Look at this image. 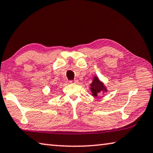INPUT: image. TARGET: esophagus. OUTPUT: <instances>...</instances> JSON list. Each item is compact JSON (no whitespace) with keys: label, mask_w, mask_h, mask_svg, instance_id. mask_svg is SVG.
<instances>
[{"label":"esophagus","mask_w":153,"mask_h":153,"mask_svg":"<svg viewBox=\"0 0 153 153\" xmlns=\"http://www.w3.org/2000/svg\"><path fill=\"white\" fill-rule=\"evenodd\" d=\"M70 83H71V84L78 83V80H72V81H70Z\"/></svg>","instance_id":"1"}]
</instances>
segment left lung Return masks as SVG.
I'll return each mask as SVG.
<instances>
[{
	"mask_svg": "<svg viewBox=\"0 0 153 153\" xmlns=\"http://www.w3.org/2000/svg\"><path fill=\"white\" fill-rule=\"evenodd\" d=\"M91 91L93 93V95L95 97H97L98 94H100L102 91H107L105 87L103 85L97 76L94 77V79L93 80V82L91 84Z\"/></svg>",
	"mask_w": 153,
	"mask_h": 153,
	"instance_id": "left-lung-1",
	"label": "left lung"
}]
</instances>
